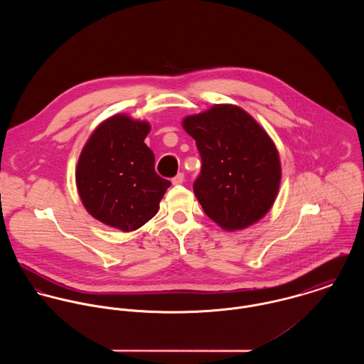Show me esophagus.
Listing matches in <instances>:
<instances>
[{
    "instance_id": "obj_1",
    "label": "esophagus",
    "mask_w": 364,
    "mask_h": 364,
    "mask_svg": "<svg viewBox=\"0 0 364 364\" xmlns=\"http://www.w3.org/2000/svg\"><path fill=\"white\" fill-rule=\"evenodd\" d=\"M183 181H185L183 173H178L175 178H172V183H173V185H182Z\"/></svg>"
}]
</instances>
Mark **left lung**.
Instances as JSON below:
<instances>
[{"mask_svg":"<svg viewBox=\"0 0 364 364\" xmlns=\"http://www.w3.org/2000/svg\"><path fill=\"white\" fill-rule=\"evenodd\" d=\"M182 127L202 156L193 191L205 213L225 231L258 223L273 206L282 182L280 156L267 132L231 104L189 114Z\"/></svg>","mask_w":364,"mask_h":364,"instance_id":"1","label":"left lung"}]
</instances>
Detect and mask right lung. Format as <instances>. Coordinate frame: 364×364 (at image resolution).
Instances as JSON below:
<instances>
[{"mask_svg":"<svg viewBox=\"0 0 364 364\" xmlns=\"http://www.w3.org/2000/svg\"><path fill=\"white\" fill-rule=\"evenodd\" d=\"M147 120L113 114L92 132L75 166L78 196L98 221L123 232L139 230L159 208L171 182L158 176L144 143Z\"/></svg>","mask_w":364,"mask_h":364,"instance_id":"1","label":"right lung"}]
</instances>
